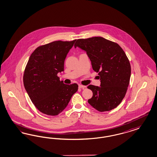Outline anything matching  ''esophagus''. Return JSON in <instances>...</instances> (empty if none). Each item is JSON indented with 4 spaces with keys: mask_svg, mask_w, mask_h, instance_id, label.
<instances>
[{
    "mask_svg": "<svg viewBox=\"0 0 157 157\" xmlns=\"http://www.w3.org/2000/svg\"><path fill=\"white\" fill-rule=\"evenodd\" d=\"M79 87L80 89H84V88L86 87V86H83V85H79Z\"/></svg>",
    "mask_w": 157,
    "mask_h": 157,
    "instance_id": "34e87169",
    "label": "esophagus"
}]
</instances>
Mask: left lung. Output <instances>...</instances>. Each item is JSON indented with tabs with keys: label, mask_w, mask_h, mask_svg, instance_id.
Wrapping results in <instances>:
<instances>
[{
	"label": "left lung",
	"mask_w": 157,
	"mask_h": 157,
	"mask_svg": "<svg viewBox=\"0 0 157 157\" xmlns=\"http://www.w3.org/2000/svg\"><path fill=\"white\" fill-rule=\"evenodd\" d=\"M86 52L93 70L100 77V86L90 85L88 103L100 112L116 108L124 98L131 75L129 60L118 43L102 37L77 39L74 44Z\"/></svg>",
	"instance_id": "left-lung-1"
}]
</instances>
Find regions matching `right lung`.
Wrapping results in <instances>:
<instances>
[{
	"label": "right lung",
	"instance_id": "right-lung-1",
	"mask_svg": "<svg viewBox=\"0 0 157 157\" xmlns=\"http://www.w3.org/2000/svg\"><path fill=\"white\" fill-rule=\"evenodd\" d=\"M75 41L57 40L40 46L28 59L24 85L34 105L43 114H59L78 90L76 83L64 84L57 76L64 71L67 54Z\"/></svg>",
	"mask_w": 157,
	"mask_h": 157
}]
</instances>
